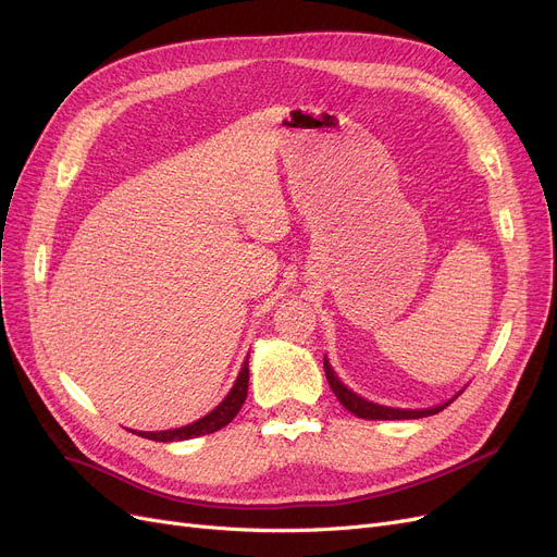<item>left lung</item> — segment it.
I'll use <instances>...</instances> for the list:
<instances>
[{
  "mask_svg": "<svg viewBox=\"0 0 557 557\" xmlns=\"http://www.w3.org/2000/svg\"><path fill=\"white\" fill-rule=\"evenodd\" d=\"M324 372H326V379H329L331 389H333L335 396H337V401H339L344 408H347L349 412H354L356 417H360V419H421V417H431V414H437L440 410H444L446 406H451V404L456 401V396L462 394V392H458V394L454 396V399H448L446 404H440V406L426 408V410L387 408V406H379V404L367 401V399H362V396H358L356 392H351L347 385H344V383L335 376V372L331 369V364H329L326 358H324Z\"/></svg>",
  "mask_w": 557,
  "mask_h": 557,
  "instance_id": "left-lung-1",
  "label": "left lung"
}]
</instances>
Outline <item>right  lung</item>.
Wrapping results in <instances>:
<instances>
[{"instance_id": "add662e5", "label": "right lung", "mask_w": 557, "mask_h": 557, "mask_svg": "<svg viewBox=\"0 0 557 557\" xmlns=\"http://www.w3.org/2000/svg\"><path fill=\"white\" fill-rule=\"evenodd\" d=\"M247 389H249V358L245 360L240 374H237L235 385L226 394V399L213 412H208L206 417L197 419L195 423H188V426H183V429L158 431V433H143L140 431L138 435L147 437V440H153V442H174V440H193V437H199V435L215 433V431L224 429L226 423H231L233 417L240 412V408L247 399ZM131 433H136V431H131Z\"/></svg>"}]
</instances>
